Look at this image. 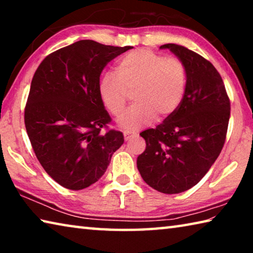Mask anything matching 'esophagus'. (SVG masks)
<instances>
[{
	"instance_id": "esophagus-1",
	"label": "esophagus",
	"mask_w": 253,
	"mask_h": 253,
	"mask_svg": "<svg viewBox=\"0 0 253 253\" xmlns=\"http://www.w3.org/2000/svg\"><path fill=\"white\" fill-rule=\"evenodd\" d=\"M136 136V134H134V132H130V131H124V138H125V140L127 142V140H130L131 138H134V137Z\"/></svg>"
}]
</instances>
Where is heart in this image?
<instances>
[{
  "mask_svg": "<svg viewBox=\"0 0 253 253\" xmlns=\"http://www.w3.org/2000/svg\"><path fill=\"white\" fill-rule=\"evenodd\" d=\"M115 74L105 72L98 83V93L110 114L117 116L125 108L127 91L132 104L117 118L119 127L137 130L154 118H165L176 110L185 96L187 69L181 59L138 49L124 55Z\"/></svg>",
  "mask_w": 253,
  "mask_h": 253,
  "instance_id": "1",
  "label": "heart"
}]
</instances>
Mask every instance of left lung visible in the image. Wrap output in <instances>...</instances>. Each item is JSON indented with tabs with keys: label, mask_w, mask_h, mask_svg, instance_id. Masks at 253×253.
I'll list each match as a JSON object with an SVG mask.
<instances>
[{
	"label": "left lung",
	"mask_w": 253,
	"mask_h": 253,
	"mask_svg": "<svg viewBox=\"0 0 253 253\" xmlns=\"http://www.w3.org/2000/svg\"><path fill=\"white\" fill-rule=\"evenodd\" d=\"M187 69V88L178 108L156 128L140 132L146 149L137 157L145 182L161 193L177 194L196 185L225 142L230 100L211 62L185 46L168 43Z\"/></svg>",
	"instance_id": "1"
}]
</instances>
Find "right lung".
<instances>
[{
	"label": "right lung",
	"instance_id": "add662e5",
	"mask_svg": "<svg viewBox=\"0 0 253 253\" xmlns=\"http://www.w3.org/2000/svg\"><path fill=\"white\" fill-rule=\"evenodd\" d=\"M129 49L81 40L49 54L33 76L25 128L42 168L63 187L96 183L124 143L123 132L101 131L111 119L98 83L107 63Z\"/></svg>",
	"mask_w": 253,
	"mask_h": 253
}]
</instances>
